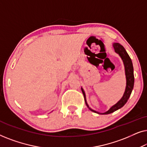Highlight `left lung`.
Returning a JSON list of instances; mask_svg holds the SVG:
<instances>
[{
    "label": "left lung",
    "mask_w": 147,
    "mask_h": 147,
    "mask_svg": "<svg viewBox=\"0 0 147 147\" xmlns=\"http://www.w3.org/2000/svg\"><path fill=\"white\" fill-rule=\"evenodd\" d=\"M112 47L114 51L116 53L118 54V55L121 57V59L123 61L124 66V70H125V76H126V88L125 91L124 92L123 96L121 99L118 101L117 103L114 104L110 108L108 111H106L104 113H101V112H97L96 110L92 109L88 105L87 100H86V96L85 92H84V89L81 88L82 93L84 94V99H85V102L86 106H88V108L91 110V111L96 112V113L99 114H108L112 112L116 111V110L120 109L122 107H123L126 102H127L128 98L130 96V94L132 93V90H133L134 87V69H133V65H132V60L130 59V57L128 55L127 52L124 49V47L122 45H120L118 43H114L112 44Z\"/></svg>",
    "instance_id": "8db88e82"
}]
</instances>
